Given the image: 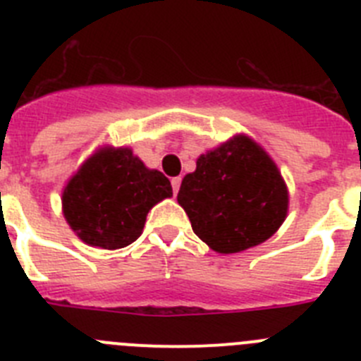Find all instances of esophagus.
Segmentation results:
<instances>
[{"label": "esophagus", "mask_w": 361, "mask_h": 361, "mask_svg": "<svg viewBox=\"0 0 361 361\" xmlns=\"http://www.w3.org/2000/svg\"><path fill=\"white\" fill-rule=\"evenodd\" d=\"M171 186H173V193H177L178 188H180V177L171 178Z\"/></svg>", "instance_id": "34e87169"}]
</instances>
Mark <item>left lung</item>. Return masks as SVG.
Returning <instances> with one entry per match:
<instances>
[{"instance_id": "1", "label": "left lung", "mask_w": 361, "mask_h": 361, "mask_svg": "<svg viewBox=\"0 0 361 361\" xmlns=\"http://www.w3.org/2000/svg\"><path fill=\"white\" fill-rule=\"evenodd\" d=\"M197 237L216 253L266 242L288 215V188L275 162L250 137L237 135L200 155L177 195Z\"/></svg>"}]
</instances>
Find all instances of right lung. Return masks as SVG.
Instances as JSON below:
<instances>
[{"label": "right lung", "mask_w": 361, "mask_h": 361, "mask_svg": "<svg viewBox=\"0 0 361 361\" xmlns=\"http://www.w3.org/2000/svg\"><path fill=\"white\" fill-rule=\"evenodd\" d=\"M173 195L168 177L148 170L128 148L92 155L63 191V213L88 245L119 250L141 237L146 215Z\"/></svg>", "instance_id": "add662e5"}]
</instances>
